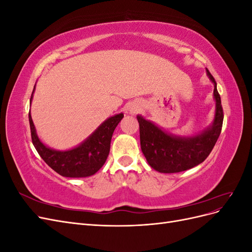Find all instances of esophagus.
Segmentation results:
<instances>
[{
    "instance_id": "esophagus-1",
    "label": "esophagus",
    "mask_w": 252,
    "mask_h": 252,
    "mask_svg": "<svg viewBox=\"0 0 252 252\" xmlns=\"http://www.w3.org/2000/svg\"><path fill=\"white\" fill-rule=\"evenodd\" d=\"M128 109H129V112H130V113H135L136 112V108L134 107V106H131V107H129Z\"/></svg>"
}]
</instances>
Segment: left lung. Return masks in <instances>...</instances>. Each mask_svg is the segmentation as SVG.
Returning <instances> with one entry per match:
<instances>
[{"label": "left lung", "mask_w": 252, "mask_h": 252, "mask_svg": "<svg viewBox=\"0 0 252 252\" xmlns=\"http://www.w3.org/2000/svg\"><path fill=\"white\" fill-rule=\"evenodd\" d=\"M206 72L215 86L216 113L212 124L201 133L192 136L174 135L142 116H136L140 125L142 152L151 168L158 172L175 173L192 168L204 162L215 147L222 130L224 114L217 82L207 69Z\"/></svg>", "instance_id": "obj_1"}]
</instances>
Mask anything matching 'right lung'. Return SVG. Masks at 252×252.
Returning a JSON list of instances; mask_svg holds the SVG:
<instances>
[{"instance_id": "add662e5", "label": "right lung", "mask_w": 252, "mask_h": 252, "mask_svg": "<svg viewBox=\"0 0 252 252\" xmlns=\"http://www.w3.org/2000/svg\"><path fill=\"white\" fill-rule=\"evenodd\" d=\"M34 88L30 97V104ZM28 118L32 144L45 163L62 177L86 178L97 172L105 164L109 155L113 131L124 118V114L119 113L104 121L85 141L77 147L68 150H56L43 144L36 134L30 111Z\"/></svg>"}]
</instances>
